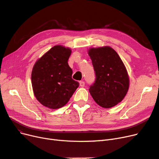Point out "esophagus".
<instances>
[{
	"instance_id": "obj_1",
	"label": "esophagus",
	"mask_w": 159,
	"mask_h": 159,
	"mask_svg": "<svg viewBox=\"0 0 159 159\" xmlns=\"http://www.w3.org/2000/svg\"><path fill=\"white\" fill-rule=\"evenodd\" d=\"M79 84H80V86L83 87V86H84L85 83H84V81H80V82H79Z\"/></svg>"
}]
</instances>
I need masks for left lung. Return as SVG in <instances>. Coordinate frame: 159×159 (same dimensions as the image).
<instances>
[{
	"label": "left lung",
	"mask_w": 159,
	"mask_h": 159,
	"mask_svg": "<svg viewBox=\"0 0 159 159\" xmlns=\"http://www.w3.org/2000/svg\"><path fill=\"white\" fill-rule=\"evenodd\" d=\"M89 55L95 71V82L89 92L104 108L115 106L125 96L129 79L125 66L116 51L109 46L90 48Z\"/></svg>",
	"instance_id": "obj_1"
}]
</instances>
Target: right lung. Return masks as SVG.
Listing matches in <instances>:
<instances>
[{
    "label": "right lung",
    "mask_w": 159,
    "mask_h": 159,
    "mask_svg": "<svg viewBox=\"0 0 159 159\" xmlns=\"http://www.w3.org/2000/svg\"><path fill=\"white\" fill-rule=\"evenodd\" d=\"M71 49L55 45L35 62L32 85L36 99L50 109L64 106L79 86L68 64Z\"/></svg>",
    "instance_id": "right-lung-1"
}]
</instances>
